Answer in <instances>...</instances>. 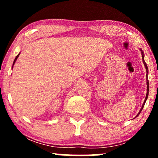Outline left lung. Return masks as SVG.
Instances as JSON below:
<instances>
[{"mask_svg":"<svg viewBox=\"0 0 158 158\" xmlns=\"http://www.w3.org/2000/svg\"><path fill=\"white\" fill-rule=\"evenodd\" d=\"M140 51H141V52H142V62H143V63H144V66H145V68H146V71H147V77H146V79H147V94H146V97H145V99H144V103H143V104H142V108H141V109H140V111H139V113H138V114L137 115V116H136V117H137L138 116H139V114H140V112L142 111V109H143V107H144V104H145V102H146V101H147V99H148V94H149V81H148V66H147V64H146V62H145V61H144V52H142V49H140Z\"/></svg>","mask_w":158,"mask_h":158,"instance_id":"1","label":"left lung"}]
</instances>
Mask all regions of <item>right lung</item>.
<instances>
[{"instance_id":"obj_1","label":"right lung","mask_w":158,"mask_h":158,"mask_svg":"<svg viewBox=\"0 0 158 158\" xmlns=\"http://www.w3.org/2000/svg\"><path fill=\"white\" fill-rule=\"evenodd\" d=\"M19 55H20V53H19V55L16 56V58H15V60H14V63H13V66H14V63H15V62H16V60H17V58H18V57H19ZM13 66H12V68H13Z\"/></svg>"}]
</instances>
